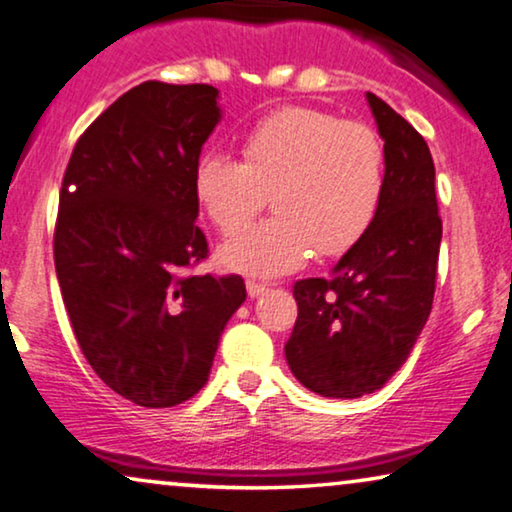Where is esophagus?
<instances>
[{
	"instance_id": "obj_1",
	"label": "esophagus",
	"mask_w": 512,
	"mask_h": 512,
	"mask_svg": "<svg viewBox=\"0 0 512 512\" xmlns=\"http://www.w3.org/2000/svg\"><path fill=\"white\" fill-rule=\"evenodd\" d=\"M246 287H248V297H250V299L262 297V294L266 292V285H264V283H255V280H248Z\"/></svg>"
}]
</instances>
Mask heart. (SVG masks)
<instances>
[{
    "label": "heart",
    "mask_w": 512,
    "mask_h": 512,
    "mask_svg": "<svg viewBox=\"0 0 512 512\" xmlns=\"http://www.w3.org/2000/svg\"><path fill=\"white\" fill-rule=\"evenodd\" d=\"M241 162L206 153L194 167V199L222 234H236L266 204L276 218L220 248V262L246 276H285L348 253L376 220L385 192V143L364 122L285 106L241 136Z\"/></svg>",
    "instance_id": "b5f03b06"
}]
</instances>
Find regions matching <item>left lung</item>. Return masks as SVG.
<instances>
[{
  "mask_svg": "<svg viewBox=\"0 0 512 512\" xmlns=\"http://www.w3.org/2000/svg\"><path fill=\"white\" fill-rule=\"evenodd\" d=\"M366 102L385 141L383 201L329 278L297 280L285 343L294 378L329 399L376 392L406 362L431 313L443 236L427 141L380 97Z\"/></svg>",
  "mask_w": 512,
  "mask_h": 512,
  "instance_id": "obj_1",
  "label": "left lung"
}]
</instances>
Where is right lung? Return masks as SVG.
<instances>
[{"instance_id": "1", "label": "right lung", "mask_w": 512, "mask_h": 512, "mask_svg": "<svg viewBox=\"0 0 512 512\" xmlns=\"http://www.w3.org/2000/svg\"><path fill=\"white\" fill-rule=\"evenodd\" d=\"M222 118L213 85L146 81L78 139L64 171L55 271L76 341L115 394L169 408L206 385L241 276H183L208 255L194 167Z\"/></svg>"}]
</instances>
